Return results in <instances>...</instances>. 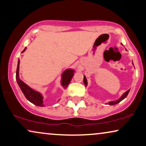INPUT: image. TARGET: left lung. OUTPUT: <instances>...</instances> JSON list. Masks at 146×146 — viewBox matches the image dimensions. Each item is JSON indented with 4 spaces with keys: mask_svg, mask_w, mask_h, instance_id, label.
<instances>
[{
    "mask_svg": "<svg viewBox=\"0 0 146 146\" xmlns=\"http://www.w3.org/2000/svg\"><path fill=\"white\" fill-rule=\"evenodd\" d=\"M84 83L85 86L87 85V80H86V78L85 76H84ZM129 92V90H127V92H125L124 94H123L122 96H121V97L120 98L117 100L113 101V102H108V104H109V105H114V104H117V103L120 102H121V100H123V99L126 98L127 94H128Z\"/></svg>",
    "mask_w": 146,
    "mask_h": 146,
    "instance_id": "left-lung-1",
    "label": "left lung"
}]
</instances>
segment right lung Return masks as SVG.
<instances>
[{
    "label": "right lung",
    "instance_id": "right-lung-1",
    "mask_svg": "<svg viewBox=\"0 0 146 146\" xmlns=\"http://www.w3.org/2000/svg\"><path fill=\"white\" fill-rule=\"evenodd\" d=\"M26 49H27V48H25V50H24L22 52H25L26 50ZM19 64L20 60H19V61H18L17 73H16V79H17V83L19 86L20 88L21 89L22 92H23L24 95L25 96L26 98H27L28 100L31 102V103L34 104L35 105L38 106H44L42 100L43 98L42 96L40 94L35 91L34 90L31 88L29 86H28L25 82H23L19 78ZM74 74V71L71 69L66 70L63 72L62 78L61 80V84L64 88H66L67 87V86L69 84V83L70 82Z\"/></svg>",
    "mask_w": 146,
    "mask_h": 146
}]
</instances>
